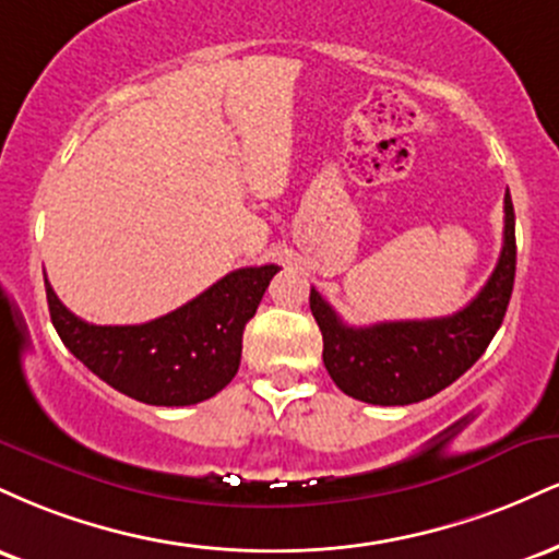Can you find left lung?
I'll return each instance as SVG.
<instances>
[{"mask_svg": "<svg viewBox=\"0 0 559 559\" xmlns=\"http://www.w3.org/2000/svg\"><path fill=\"white\" fill-rule=\"evenodd\" d=\"M515 284V210L504 194L499 262L471 305L447 318L346 325L312 288L310 310L323 333V362L344 394L368 404H413L439 394L486 352Z\"/></svg>", "mask_w": 559, "mask_h": 559, "instance_id": "8db88e82", "label": "left lung"}]
</instances>
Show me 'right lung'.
Listing matches in <instances>:
<instances>
[{"mask_svg": "<svg viewBox=\"0 0 559 559\" xmlns=\"http://www.w3.org/2000/svg\"><path fill=\"white\" fill-rule=\"evenodd\" d=\"M278 265L239 267L168 316L139 325H94L57 299L49 316L62 344L120 394L157 407H186L215 396L241 362L243 325Z\"/></svg>", "mask_w": 559, "mask_h": 559, "instance_id": "right-lung-1", "label": "right lung"}]
</instances>
